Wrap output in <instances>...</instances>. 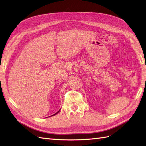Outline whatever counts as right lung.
Here are the masks:
<instances>
[{
  "label": "right lung",
  "instance_id": "right-lung-1",
  "mask_svg": "<svg viewBox=\"0 0 146 146\" xmlns=\"http://www.w3.org/2000/svg\"><path fill=\"white\" fill-rule=\"evenodd\" d=\"M60 110H59V111H58V112H56V113H54V115H56V113H58V112H59V111H60Z\"/></svg>",
  "mask_w": 146,
  "mask_h": 146
}]
</instances>
